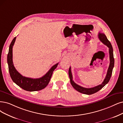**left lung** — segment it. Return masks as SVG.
Listing matches in <instances>:
<instances>
[{
  "label": "left lung",
  "instance_id": "1",
  "mask_svg": "<svg viewBox=\"0 0 123 123\" xmlns=\"http://www.w3.org/2000/svg\"><path fill=\"white\" fill-rule=\"evenodd\" d=\"M98 38L99 40L104 44L106 45V46L109 48V54H110V65H109L108 68L107 70V74L105 76V79L104 80L102 83L98 86H96L93 88H84L83 87L77 85L75 84L74 81L73 80V78H72V75L71 71V67H69V71H68V74L70 78V83L71 85L76 91H78V92L83 93L84 94L87 95H91L94 93H95L97 92L100 90H101L103 87H104L110 81L111 76L112 74V72L113 68L114 67V63H115V60L114 57H113V49L112 47V45L109 41L105 35L103 33L99 32L98 33Z\"/></svg>",
  "mask_w": 123,
  "mask_h": 123
}]
</instances>
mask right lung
Here are the masks:
<instances>
[{"instance_id":"1","label":"right lung","mask_w":123,"mask_h":123,"mask_svg":"<svg viewBox=\"0 0 123 123\" xmlns=\"http://www.w3.org/2000/svg\"><path fill=\"white\" fill-rule=\"evenodd\" d=\"M16 39V37L12 39L11 43L7 57L8 70L12 80L20 87L27 91H37L44 89L48 85L53 72L57 68L59 63L53 66L47 73L42 78L32 79L23 76L16 69L12 62V47L15 43Z\"/></svg>"}]
</instances>
